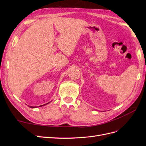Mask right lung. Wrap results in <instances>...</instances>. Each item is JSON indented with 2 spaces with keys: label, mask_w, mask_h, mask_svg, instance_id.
<instances>
[{
  "label": "right lung",
  "mask_w": 146,
  "mask_h": 146,
  "mask_svg": "<svg viewBox=\"0 0 146 146\" xmlns=\"http://www.w3.org/2000/svg\"><path fill=\"white\" fill-rule=\"evenodd\" d=\"M48 103H49V102H48ZM48 103H47V104H48ZM46 104H44V105H45ZM43 105H41V106H43ZM41 106H39V107H41ZM29 107H30V108H35V107H32V106H30Z\"/></svg>",
  "instance_id": "add662e5"
}]
</instances>
